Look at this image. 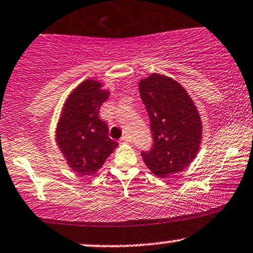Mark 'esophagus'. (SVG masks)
Masks as SVG:
<instances>
[{
    "label": "esophagus",
    "instance_id": "34e87169",
    "mask_svg": "<svg viewBox=\"0 0 253 253\" xmlns=\"http://www.w3.org/2000/svg\"><path fill=\"white\" fill-rule=\"evenodd\" d=\"M129 141H130L129 136H127V135H123V136H121V139H120V142H121V143H127V142H129Z\"/></svg>",
    "mask_w": 253,
    "mask_h": 253
}]
</instances>
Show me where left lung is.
Listing matches in <instances>:
<instances>
[{
	"instance_id": "left-lung-1",
	"label": "left lung",
	"mask_w": 253,
	"mask_h": 253,
	"mask_svg": "<svg viewBox=\"0 0 253 253\" xmlns=\"http://www.w3.org/2000/svg\"><path fill=\"white\" fill-rule=\"evenodd\" d=\"M139 92L148 112L153 147L143 162L161 178L189 167L202 141V121L194 100L171 77L152 73L140 79Z\"/></svg>"
}]
</instances>
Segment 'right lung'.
I'll return each instance as SVG.
<instances>
[{"label": "right lung", "instance_id": "obj_1", "mask_svg": "<svg viewBox=\"0 0 253 253\" xmlns=\"http://www.w3.org/2000/svg\"><path fill=\"white\" fill-rule=\"evenodd\" d=\"M111 92L94 78L81 83L64 101L56 127V142L66 164L81 176H92L118 147L99 119Z\"/></svg>", "mask_w": 253, "mask_h": 253}]
</instances>
